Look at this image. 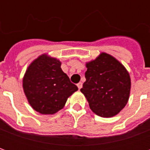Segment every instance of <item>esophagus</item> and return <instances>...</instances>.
<instances>
[{"label":"esophagus","instance_id":"esophagus-1","mask_svg":"<svg viewBox=\"0 0 150 150\" xmlns=\"http://www.w3.org/2000/svg\"><path fill=\"white\" fill-rule=\"evenodd\" d=\"M77 87H78L79 89H81L82 87H83V83H79L78 84H77Z\"/></svg>","mask_w":150,"mask_h":150}]
</instances>
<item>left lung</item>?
<instances>
[{
    "label": "left lung",
    "instance_id": "8db88e82",
    "mask_svg": "<svg viewBox=\"0 0 150 150\" xmlns=\"http://www.w3.org/2000/svg\"><path fill=\"white\" fill-rule=\"evenodd\" d=\"M86 67V81L80 91L91 111L106 118L117 115L129 100L131 79L128 71L107 53H101Z\"/></svg>",
    "mask_w": 150,
    "mask_h": 150
}]
</instances>
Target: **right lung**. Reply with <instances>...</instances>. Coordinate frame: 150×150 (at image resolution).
<instances>
[{"label":"right lung","mask_w":150,"mask_h":150,"mask_svg":"<svg viewBox=\"0 0 150 150\" xmlns=\"http://www.w3.org/2000/svg\"><path fill=\"white\" fill-rule=\"evenodd\" d=\"M22 86L29 104L44 115H52L64 107L69 96L78 90L61 69V62L46 54L31 62Z\"/></svg>","instance_id":"right-lung-1"}]
</instances>
